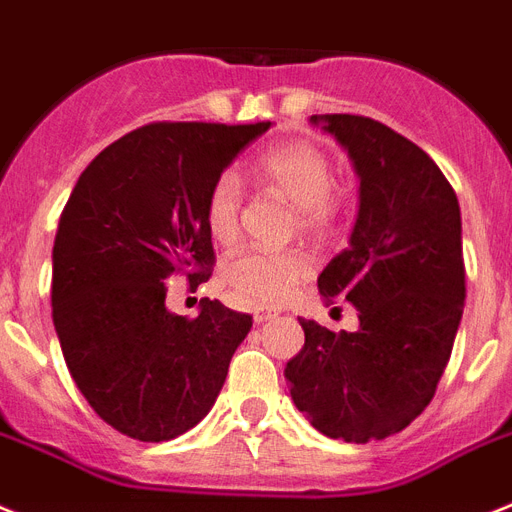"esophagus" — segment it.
<instances>
[{"mask_svg":"<svg viewBox=\"0 0 512 512\" xmlns=\"http://www.w3.org/2000/svg\"><path fill=\"white\" fill-rule=\"evenodd\" d=\"M274 316H277V311H272V308H253V322L256 324L269 322V319H274Z\"/></svg>","mask_w":512,"mask_h":512,"instance_id":"obj_1","label":"esophagus"}]
</instances>
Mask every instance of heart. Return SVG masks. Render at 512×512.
I'll return each instance as SVG.
<instances>
[{"label":"heart","instance_id":"b5f03b06","mask_svg":"<svg viewBox=\"0 0 512 512\" xmlns=\"http://www.w3.org/2000/svg\"><path fill=\"white\" fill-rule=\"evenodd\" d=\"M256 177L266 188L277 190L298 211L303 230H324L337 217V198L332 188V162L322 149L306 141L272 146L256 159ZM243 188L232 172L219 175L206 193V230L219 243L238 235ZM308 259L298 251H243L225 266V282L246 306H274L293 293L308 274Z\"/></svg>","mask_w":512,"mask_h":512}]
</instances>
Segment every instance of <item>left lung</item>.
<instances>
[{"label":"left lung","mask_w":512,"mask_h":512,"mask_svg":"<svg viewBox=\"0 0 512 512\" xmlns=\"http://www.w3.org/2000/svg\"><path fill=\"white\" fill-rule=\"evenodd\" d=\"M335 135L358 180L350 246L324 266V301L345 298L356 332L314 319L285 377L295 408L316 432L371 442L400 432L434 398L466 301L460 206L432 156L382 122L314 114Z\"/></svg>","instance_id":"left-lung-1"}]
</instances>
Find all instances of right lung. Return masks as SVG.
Instances as JSON below:
<instances>
[{
	"label": "right lung",
	"mask_w": 512,
	"mask_h": 512,
	"mask_svg": "<svg viewBox=\"0 0 512 512\" xmlns=\"http://www.w3.org/2000/svg\"><path fill=\"white\" fill-rule=\"evenodd\" d=\"M272 128L154 122L101 151L78 177L52 251V316L88 405L117 432L167 442L211 411L251 316L201 301L164 306V282L214 264L204 204L232 159Z\"/></svg>",
	"instance_id": "add662e5"
}]
</instances>
